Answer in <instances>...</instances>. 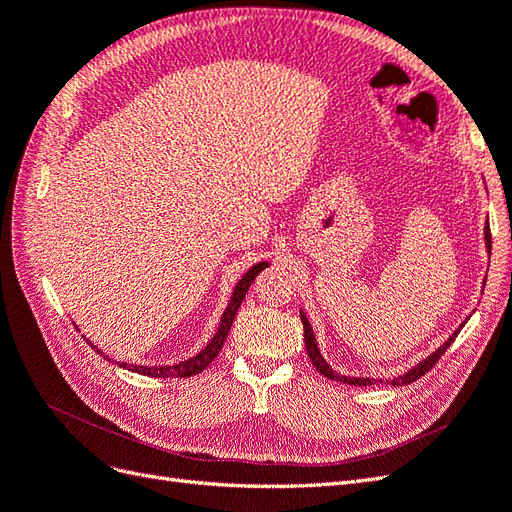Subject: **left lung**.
Returning <instances> with one entry per match:
<instances>
[{
	"mask_svg": "<svg viewBox=\"0 0 512 512\" xmlns=\"http://www.w3.org/2000/svg\"><path fill=\"white\" fill-rule=\"evenodd\" d=\"M485 247H487V254H491V232H489V222L485 224ZM468 320V318H466ZM301 322H303V331H305V348H307V354H309V359H312V365L320 371V374L324 376V378H329V380H335V382H344V384H354V386H367V384H376V382H386V384H393V386H404V384H410V382H414V380H418L421 376H425L427 371L438 363V359L440 356L446 352V348L451 346L453 342H455V337L459 335V331L463 329V324L466 322H461L459 324V329L446 339V342L436 350V352H431L427 359H423L421 363L418 365H414V367H410L406 374H399V376H395V378H389V380H376V378H356V376H342V374H337V371L324 361V356L320 354V348H318V344H316V335H314V329H312V324H309V320H307V316H305V312L301 309Z\"/></svg>",
	"mask_w": 512,
	"mask_h": 512,
	"instance_id": "8db88e82",
	"label": "left lung"
}]
</instances>
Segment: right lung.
<instances>
[{"mask_svg": "<svg viewBox=\"0 0 512 512\" xmlns=\"http://www.w3.org/2000/svg\"><path fill=\"white\" fill-rule=\"evenodd\" d=\"M267 267H269V262L262 260V262H258V265L250 267L241 275V280L237 282V286L232 288L230 301H228L224 314H222V320L218 324V331H215V335L211 337V342L203 350H200L196 356H190V359H185V361L175 363V365H128V363H121V361H115V363L123 369L134 371V374H143V376H151V378H190V376L200 374V371H203L215 359V356L220 354V350L226 342V337H228V331L232 327V320H235L237 309L241 307V303L245 299V292L250 290L252 282L256 280V275ZM76 329H79V327H76ZM91 348L104 356V352L98 346L91 344ZM104 359H108V356H104ZM108 361H111V359H108Z\"/></svg>", "mask_w": 512, "mask_h": 512, "instance_id": "right-lung-1", "label": "right lung"}]
</instances>
